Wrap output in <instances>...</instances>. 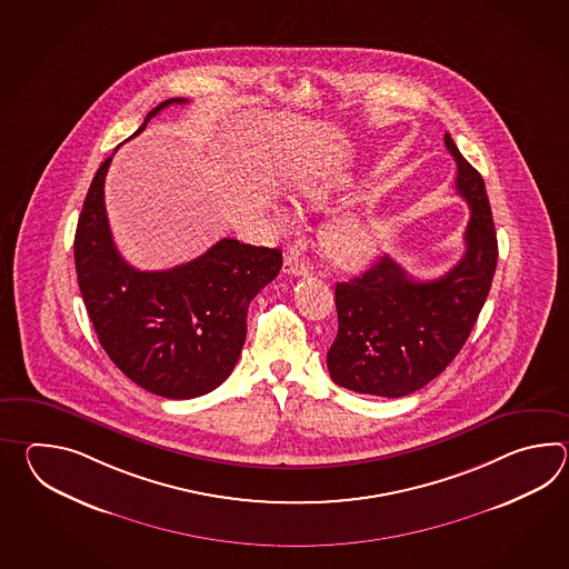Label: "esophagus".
<instances>
[{"label": "esophagus", "mask_w": 569, "mask_h": 569, "mask_svg": "<svg viewBox=\"0 0 569 569\" xmlns=\"http://www.w3.org/2000/svg\"><path fill=\"white\" fill-rule=\"evenodd\" d=\"M282 272H284V274H290V277H309L311 267H309L302 258H299V254H290L284 258Z\"/></svg>", "instance_id": "1"}]
</instances>
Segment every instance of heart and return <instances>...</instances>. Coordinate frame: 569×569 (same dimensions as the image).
Listing matches in <instances>:
<instances>
[{
  "instance_id": "1",
  "label": "heart",
  "mask_w": 569,
  "mask_h": 569,
  "mask_svg": "<svg viewBox=\"0 0 569 569\" xmlns=\"http://www.w3.org/2000/svg\"><path fill=\"white\" fill-rule=\"evenodd\" d=\"M338 182H317L305 191V201L311 209H329L339 194ZM280 226L289 228L292 218L284 209H277ZM323 246L331 258L343 264H362L370 260L378 246L375 226L356 213L331 219L323 231Z\"/></svg>"
}]
</instances>
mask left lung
Listing matches in <instances>:
<instances>
[{
    "label": "left lung",
    "mask_w": 569,
    "mask_h": 569,
    "mask_svg": "<svg viewBox=\"0 0 569 569\" xmlns=\"http://www.w3.org/2000/svg\"><path fill=\"white\" fill-rule=\"evenodd\" d=\"M446 148L458 164L456 189L470 206L460 262L436 280H417L390 256L362 277L338 282V338L327 368L339 387L399 399L423 388L460 353L490 292L498 260L495 221L482 174Z\"/></svg>",
    "instance_id": "1"
}]
</instances>
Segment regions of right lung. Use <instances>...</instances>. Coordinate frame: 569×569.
I'll use <instances>...</instances> for the list:
<instances>
[{"label":"right lung","mask_w":569,"mask_h":569,"mask_svg":"<svg viewBox=\"0 0 569 569\" xmlns=\"http://www.w3.org/2000/svg\"><path fill=\"white\" fill-rule=\"evenodd\" d=\"M172 103L167 99L146 116ZM111 157L87 191L74 233V268L87 313L109 360L138 387L164 399L218 388L242 353L250 301L277 279L282 254L231 238L187 264L146 272L121 258L109 230L103 184Z\"/></svg>","instance_id":"right-lung-1"}]
</instances>
